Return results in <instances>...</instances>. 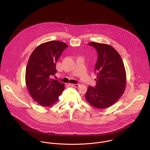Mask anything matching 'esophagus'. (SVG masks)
<instances>
[{
	"mask_svg": "<svg viewBox=\"0 0 150 150\" xmlns=\"http://www.w3.org/2000/svg\"><path fill=\"white\" fill-rule=\"evenodd\" d=\"M70 86H73V87H79V84H70Z\"/></svg>",
	"mask_w": 150,
	"mask_h": 150,
	"instance_id": "esophagus-1",
	"label": "esophagus"
}]
</instances>
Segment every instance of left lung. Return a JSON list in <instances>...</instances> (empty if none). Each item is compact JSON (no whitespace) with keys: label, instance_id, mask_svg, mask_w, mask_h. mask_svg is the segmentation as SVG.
Returning a JSON list of instances; mask_svg holds the SVG:
<instances>
[{"label":"left lung","instance_id":"8db88e82","mask_svg":"<svg viewBox=\"0 0 150 150\" xmlns=\"http://www.w3.org/2000/svg\"><path fill=\"white\" fill-rule=\"evenodd\" d=\"M88 44L96 49L98 57L95 66L96 85L88 86L86 100L93 107L106 108L114 104L125 91V66L119 53L109 44L95 42Z\"/></svg>","mask_w":150,"mask_h":150}]
</instances>
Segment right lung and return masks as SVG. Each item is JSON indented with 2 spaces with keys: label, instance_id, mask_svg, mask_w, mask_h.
I'll use <instances>...</instances> for the list:
<instances>
[{
  "label": "right lung",
  "instance_id": "add662e5",
  "mask_svg": "<svg viewBox=\"0 0 150 150\" xmlns=\"http://www.w3.org/2000/svg\"><path fill=\"white\" fill-rule=\"evenodd\" d=\"M66 43L50 41L38 45L31 54L26 68L25 83L32 98L40 106L49 107L58 101L64 84L51 79Z\"/></svg>",
  "mask_w": 150,
  "mask_h": 150
}]
</instances>
